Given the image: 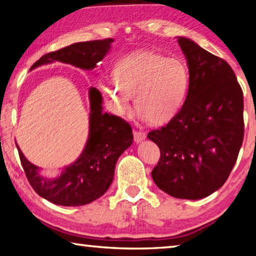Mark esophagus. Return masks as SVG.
I'll return each mask as SVG.
<instances>
[{"label":"esophagus","mask_w":256,"mask_h":256,"mask_svg":"<svg viewBox=\"0 0 256 256\" xmlns=\"http://www.w3.org/2000/svg\"><path fill=\"white\" fill-rule=\"evenodd\" d=\"M133 136H134V141H136V144H138V142H141V141H144L146 138V134L144 132L136 131V130L133 131Z\"/></svg>","instance_id":"obj_1"}]
</instances>
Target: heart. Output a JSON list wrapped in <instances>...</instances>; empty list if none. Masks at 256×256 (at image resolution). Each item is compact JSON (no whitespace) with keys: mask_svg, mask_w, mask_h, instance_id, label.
<instances>
[{"mask_svg":"<svg viewBox=\"0 0 256 256\" xmlns=\"http://www.w3.org/2000/svg\"><path fill=\"white\" fill-rule=\"evenodd\" d=\"M188 84L190 73L184 62L141 50L120 60L114 68V79L104 80L100 86L118 115H133L132 97L136 96L138 114L150 124L160 125L178 114Z\"/></svg>","mask_w":256,"mask_h":256,"instance_id":"1","label":"heart"}]
</instances>
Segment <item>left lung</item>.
I'll list each match as a JSON object with an SVG mask.
<instances>
[{
	"label": "left lung",
	"mask_w": 256,
	"mask_h": 256,
	"mask_svg": "<svg viewBox=\"0 0 256 256\" xmlns=\"http://www.w3.org/2000/svg\"><path fill=\"white\" fill-rule=\"evenodd\" d=\"M177 42L188 60V92L178 114L148 133L160 149L151 175L170 196L198 200L222 188L236 164L244 138V99L226 60L188 38Z\"/></svg>",
	"instance_id": "obj_1"
}]
</instances>
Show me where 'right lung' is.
I'll use <instances>...</instances> for the list:
<instances>
[{"mask_svg":"<svg viewBox=\"0 0 256 256\" xmlns=\"http://www.w3.org/2000/svg\"><path fill=\"white\" fill-rule=\"evenodd\" d=\"M114 40L76 42L58 50L50 52L37 60L30 70L58 60L84 70H92L105 58ZM89 136L76 162L54 180L40 175L34 166L16 144L19 157L28 182L38 196L54 204L79 206L97 200L106 193L114 178L115 164L120 156L132 144V128L126 120L102 112V94L90 88Z\"/></svg>","mask_w":256,"mask_h":256,"instance_id":"right-lung-1","label":"right lung"}]
</instances>
